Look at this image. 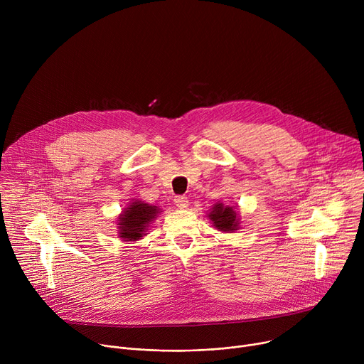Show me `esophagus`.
<instances>
[{
  "instance_id": "esophagus-1",
  "label": "esophagus",
  "mask_w": 364,
  "mask_h": 364,
  "mask_svg": "<svg viewBox=\"0 0 364 364\" xmlns=\"http://www.w3.org/2000/svg\"><path fill=\"white\" fill-rule=\"evenodd\" d=\"M174 203L177 204L178 209H187L188 207V198L186 196H176Z\"/></svg>"
}]
</instances>
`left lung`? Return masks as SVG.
I'll list each match as a JSON object with an SVG mask.
<instances>
[{
  "mask_svg": "<svg viewBox=\"0 0 364 364\" xmlns=\"http://www.w3.org/2000/svg\"><path fill=\"white\" fill-rule=\"evenodd\" d=\"M207 218L210 219L213 228H216L219 232L233 233L240 229V216L236 205H225L223 203L218 201L210 212L207 213Z\"/></svg>",
  "mask_w": 364,
  "mask_h": 364,
  "instance_id": "1",
  "label": "left lung"
}]
</instances>
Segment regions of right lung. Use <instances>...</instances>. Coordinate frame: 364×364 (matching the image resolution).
I'll use <instances>...</instances> for the list:
<instances>
[{
    "label": "right lung",
    "instance_id": "1",
    "mask_svg": "<svg viewBox=\"0 0 364 364\" xmlns=\"http://www.w3.org/2000/svg\"><path fill=\"white\" fill-rule=\"evenodd\" d=\"M161 215L159 205L132 198L117 220L118 237L122 242H136L148 235L149 225Z\"/></svg>",
    "mask_w": 364,
    "mask_h": 364
}]
</instances>
